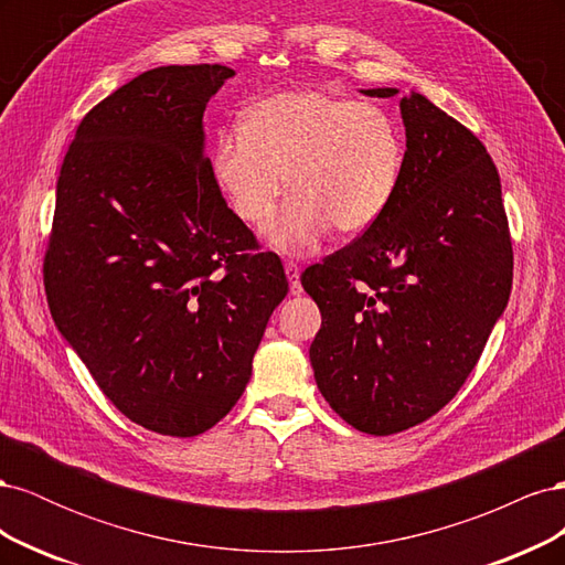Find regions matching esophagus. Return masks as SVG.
I'll return each instance as SVG.
<instances>
[{
	"label": "esophagus",
	"instance_id": "1",
	"mask_svg": "<svg viewBox=\"0 0 565 565\" xmlns=\"http://www.w3.org/2000/svg\"><path fill=\"white\" fill-rule=\"evenodd\" d=\"M285 273H287V280H289V295L299 297V295L303 292L301 280H299V276H301V268H299L295 262H287V264H285Z\"/></svg>",
	"mask_w": 565,
	"mask_h": 565
}]
</instances>
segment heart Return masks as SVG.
I'll return each mask as SVG.
<instances>
[{
  "label": "heart",
  "instance_id": "1",
  "mask_svg": "<svg viewBox=\"0 0 565 565\" xmlns=\"http://www.w3.org/2000/svg\"><path fill=\"white\" fill-rule=\"evenodd\" d=\"M405 141L393 117L313 89L280 92L247 108L241 129L218 136L214 174L235 214L264 226L285 254L313 252L332 228L370 231L388 210L403 172Z\"/></svg>",
  "mask_w": 565,
  "mask_h": 565
}]
</instances>
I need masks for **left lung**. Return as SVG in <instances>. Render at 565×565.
I'll return each mask as SVG.
<instances>
[{
  "mask_svg": "<svg viewBox=\"0 0 565 565\" xmlns=\"http://www.w3.org/2000/svg\"><path fill=\"white\" fill-rule=\"evenodd\" d=\"M401 115L407 148L388 210L301 273L322 316L309 351L316 384L341 419L372 436L422 424L457 396L514 278L486 146L422 94L405 96Z\"/></svg>",
  "mask_w": 565,
  "mask_h": 565,
  "instance_id": "left-lung-1",
  "label": "left lung"
}]
</instances>
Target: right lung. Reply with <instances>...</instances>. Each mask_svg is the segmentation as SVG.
Returning <instances> with one entry per match:
<instances>
[{
    "instance_id": "right-lung-1",
    "label": "right lung",
    "mask_w": 565,
    "mask_h": 565,
    "mask_svg": "<svg viewBox=\"0 0 565 565\" xmlns=\"http://www.w3.org/2000/svg\"><path fill=\"white\" fill-rule=\"evenodd\" d=\"M233 75L152 67L84 115L44 252L51 316L98 388L174 438L231 413L287 295L278 254L228 210L204 152V108Z\"/></svg>"
}]
</instances>
